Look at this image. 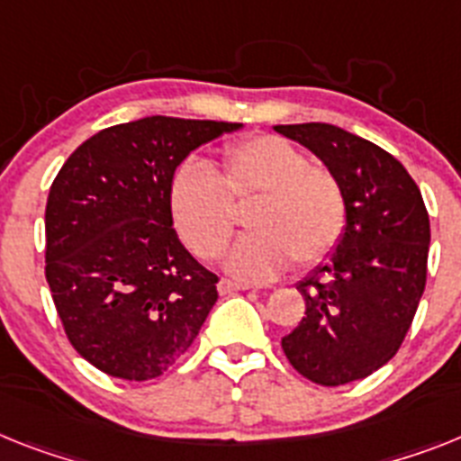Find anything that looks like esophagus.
<instances>
[{
    "label": "esophagus",
    "instance_id": "esophagus-1",
    "mask_svg": "<svg viewBox=\"0 0 461 461\" xmlns=\"http://www.w3.org/2000/svg\"><path fill=\"white\" fill-rule=\"evenodd\" d=\"M218 290H220V295H230V293H237V290H249V285L234 284V281H230V278H220Z\"/></svg>",
    "mask_w": 461,
    "mask_h": 461
}]
</instances>
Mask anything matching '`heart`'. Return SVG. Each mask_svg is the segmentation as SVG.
<instances>
[{"label":"heart","mask_w":461,"mask_h":461,"mask_svg":"<svg viewBox=\"0 0 461 461\" xmlns=\"http://www.w3.org/2000/svg\"><path fill=\"white\" fill-rule=\"evenodd\" d=\"M249 203L250 234L227 258V269L249 281L276 276L288 260L316 265L338 246L347 224L338 177L278 135L224 147L218 176L187 161L171 180L173 218L201 258L222 253L237 227V208Z\"/></svg>","instance_id":"b5f03b06"}]
</instances>
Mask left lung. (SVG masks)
<instances>
[{
  "label": "left lung",
  "instance_id": "left-lung-1",
  "mask_svg": "<svg viewBox=\"0 0 461 461\" xmlns=\"http://www.w3.org/2000/svg\"><path fill=\"white\" fill-rule=\"evenodd\" d=\"M274 131L300 142L338 177L347 224L338 246L297 284L307 312L281 339L297 373L323 386L363 380L392 361L427 285L431 230L403 164L332 123Z\"/></svg>",
  "mask_w": 461,
  "mask_h": 461
}]
</instances>
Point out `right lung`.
<instances>
[{"label": "right lung", "mask_w": 461, "mask_h": 461, "mask_svg": "<svg viewBox=\"0 0 461 461\" xmlns=\"http://www.w3.org/2000/svg\"><path fill=\"white\" fill-rule=\"evenodd\" d=\"M241 123L145 117L81 142L46 201V281L65 335L103 373L145 382L192 347L218 276L189 255L171 180L196 147Z\"/></svg>", "instance_id": "obj_1"}]
</instances>
